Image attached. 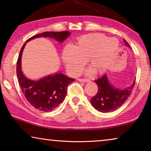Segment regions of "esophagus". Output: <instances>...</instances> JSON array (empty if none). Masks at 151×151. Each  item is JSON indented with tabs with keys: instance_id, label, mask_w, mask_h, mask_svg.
I'll use <instances>...</instances> for the list:
<instances>
[{
	"instance_id": "34e87169",
	"label": "esophagus",
	"mask_w": 151,
	"mask_h": 151,
	"mask_svg": "<svg viewBox=\"0 0 151 151\" xmlns=\"http://www.w3.org/2000/svg\"><path fill=\"white\" fill-rule=\"evenodd\" d=\"M78 80L79 82H89V80L88 79H80V78H79V79H78Z\"/></svg>"
}]
</instances>
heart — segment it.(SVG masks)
<instances>
[{"label":"heart","mask_w":151,"mask_h":151,"mask_svg":"<svg viewBox=\"0 0 151 151\" xmlns=\"http://www.w3.org/2000/svg\"><path fill=\"white\" fill-rule=\"evenodd\" d=\"M118 46V41L115 38H108L100 34H88L80 37L73 47L69 45L65 47L62 58L73 75L80 73L86 60L96 73H103L111 65ZM92 71L89 70L88 73Z\"/></svg>","instance_id":"1"}]
</instances>
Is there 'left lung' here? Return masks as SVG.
<instances>
[{"label": "left lung", "mask_w": 151, "mask_h": 151, "mask_svg": "<svg viewBox=\"0 0 151 151\" xmlns=\"http://www.w3.org/2000/svg\"><path fill=\"white\" fill-rule=\"evenodd\" d=\"M125 45L130 47L124 39ZM98 87V93L91 100L92 106L102 113L113 111L120 107L129 98L135 85V81L129 87L120 89L113 86L110 83L106 74L95 80Z\"/></svg>", "instance_id": "8db88e82"}]
</instances>
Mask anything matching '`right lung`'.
I'll return each mask as SVG.
<instances>
[{
	"label": "right lung",
	"instance_id": "right-lung-1",
	"mask_svg": "<svg viewBox=\"0 0 151 151\" xmlns=\"http://www.w3.org/2000/svg\"><path fill=\"white\" fill-rule=\"evenodd\" d=\"M71 35L69 32H46L29 38L20 51L16 63V74L18 83L27 100L34 108L45 112L52 111L65 100L68 85L75 79L62 73L45 76L37 80L29 79L22 73L21 58L27 42L37 38H51L62 43Z\"/></svg>",
	"mask_w": 151,
	"mask_h": 151
}]
</instances>
